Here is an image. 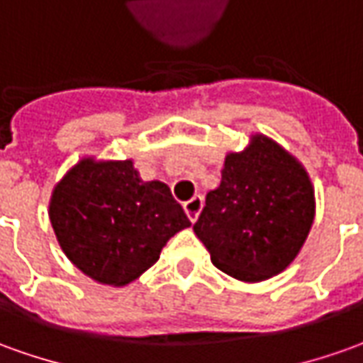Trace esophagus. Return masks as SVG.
Listing matches in <instances>:
<instances>
[{
	"instance_id": "esophagus-1",
	"label": "esophagus",
	"mask_w": 363,
	"mask_h": 363,
	"mask_svg": "<svg viewBox=\"0 0 363 363\" xmlns=\"http://www.w3.org/2000/svg\"><path fill=\"white\" fill-rule=\"evenodd\" d=\"M202 206H204V201H202L201 194H196V196H192L191 201L184 202V213H186V216L191 218L192 223L199 218V214H201Z\"/></svg>"
}]
</instances>
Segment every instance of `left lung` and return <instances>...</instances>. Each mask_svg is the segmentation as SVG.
I'll use <instances>...</instances> for the list:
<instances>
[{"label": "left lung", "instance_id": "1", "mask_svg": "<svg viewBox=\"0 0 363 363\" xmlns=\"http://www.w3.org/2000/svg\"><path fill=\"white\" fill-rule=\"evenodd\" d=\"M316 196L292 152L262 133L226 152L223 181L206 194L194 224L216 268L240 282H262L294 262L310 234Z\"/></svg>", "mask_w": 363, "mask_h": 363}]
</instances>
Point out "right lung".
Segmentation results:
<instances>
[{
    "instance_id": "1",
    "label": "right lung",
    "mask_w": 363,
    "mask_h": 363,
    "mask_svg": "<svg viewBox=\"0 0 363 363\" xmlns=\"http://www.w3.org/2000/svg\"><path fill=\"white\" fill-rule=\"evenodd\" d=\"M49 220L63 254L91 280L127 286L191 226L171 189L143 181L133 159L83 157L53 186Z\"/></svg>"
}]
</instances>
